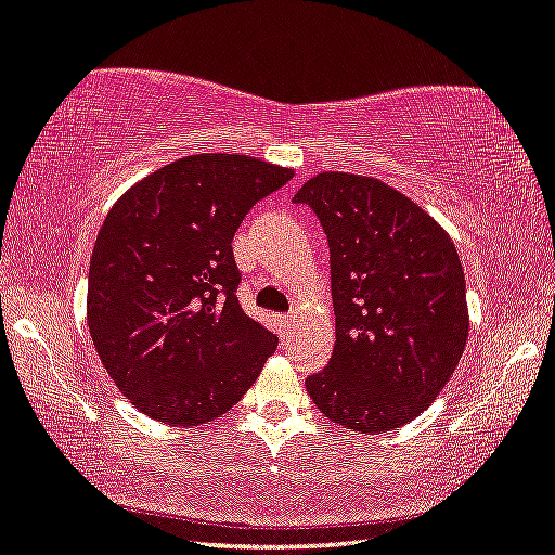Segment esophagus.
Wrapping results in <instances>:
<instances>
[{
  "label": "esophagus",
  "mask_w": 555,
  "mask_h": 555,
  "mask_svg": "<svg viewBox=\"0 0 555 555\" xmlns=\"http://www.w3.org/2000/svg\"><path fill=\"white\" fill-rule=\"evenodd\" d=\"M276 325H279V333L281 336H292V331H294V315H288V313H281V315H276Z\"/></svg>",
  "instance_id": "obj_1"
}]
</instances>
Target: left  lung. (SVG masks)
<instances>
[{"label": "left lung", "mask_w": 555, "mask_h": 555, "mask_svg": "<svg viewBox=\"0 0 555 555\" xmlns=\"http://www.w3.org/2000/svg\"><path fill=\"white\" fill-rule=\"evenodd\" d=\"M328 236L336 346L306 377L325 417L383 435L429 408L469 336L454 244L425 209L375 178L321 172L294 195Z\"/></svg>", "instance_id": "1"}]
</instances>
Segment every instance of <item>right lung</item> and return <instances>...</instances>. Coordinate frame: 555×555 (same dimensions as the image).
Here are the masks:
<instances>
[{
  "label": "right lung",
  "mask_w": 555,
  "mask_h": 555,
  "mask_svg": "<svg viewBox=\"0 0 555 555\" xmlns=\"http://www.w3.org/2000/svg\"><path fill=\"white\" fill-rule=\"evenodd\" d=\"M294 170L246 155L180 157L105 217L88 269V328L118 390L165 425H205L242 400L279 338L246 315L232 240Z\"/></svg>",
  "instance_id": "add662e5"
}]
</instances>
